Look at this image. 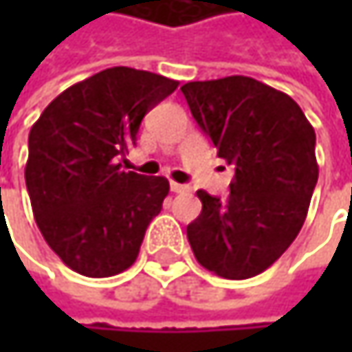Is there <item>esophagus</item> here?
<instances>
[{"mask_svg":"<svg viewBox=\"0 0 352 352\" xmlns=\"http://www.w3.org/2000/svg\"><path fill=\"white\" fill-rule=\"evenodd\" d=\"M171 191H175V193H189L191 187L185 185V183H175V181H171Z\"/></svg>","mask_w":352,"mask_h":352,"instance_id":"esophagus-1","label":"esophagus"}]
</instances>
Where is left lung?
Here are the masks:
<instances>
[{"label": "left lung", "instance_id": "obj_1", "mask_svg": "<svg viewBox=\"0 0 352 352\" xmlns=\"http://www.w3.org/2000/svg\"><path fill=\"white\" fill-rule=\"evenodd\" d=\"M216 153L234 167L228 199L199 189L187 241L224 279L269 269L300 234L318 181L316 132L287 94L232 75L181 87Z\"/></svg>", "mask_w": 352, "mask_h": 352}]
</instances>
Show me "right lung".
<instances>
[{
  "mask_svg": "<svg viewBox=\"0 0 352 352\" xmlns=\"http://www.w3.org/2000/svg\"><path fill=\"white\" fill-rule=\"evenodd\" d=\"M179 81L111 67L56 96L28 136L26 187L48 246L85 277H111L138 256L169 193L165 177L122 171L144 113Z\"/></svg>",
  "mask_w": 352,
  "mask_h": 352,
  "instance_id": "obj_1",
  "label": "right lung"
}]
</instances>
